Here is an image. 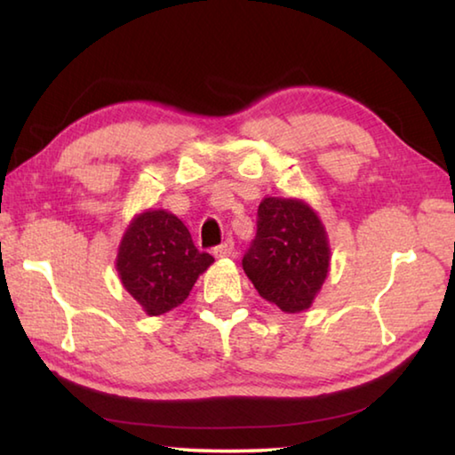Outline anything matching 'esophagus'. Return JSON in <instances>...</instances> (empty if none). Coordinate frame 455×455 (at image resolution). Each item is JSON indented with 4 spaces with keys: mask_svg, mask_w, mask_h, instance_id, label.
I'll return each instance as SVG.
<instances>
[{
    "mask_svg": "<svg viewBox=\"0 0 455 455\" xmlns=\"http://www.w3.org/2000/svg\"><path fill=\"white\" fill-rule=\"evenodd\" d=\"M212 252H214V257H217V259L230 257V255H233V252H235V243L230 241V238H228V241H225L222 244H219L217 249H214Z\"/></svg>",
    "mask_w": 455,
    "mask_h": 455,
    "instance_id": "esophagus-1",
    "label": "esophagus"
}]
</instances>
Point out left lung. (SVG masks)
Masks as SVG:
<instances>
[{
	"label": "left lung",
	"mask_w": 455,
	"mask_h": 455,
	"mask_svg": "<svg viewBox=\"0 0 455 455\" xmlns=\"http://www.w3.org/2000/svg\"><path fill=\"white\" fill-rule=\"evenodd\" d=\"M257 236L243 268L259 295L284 313L309 309L329 273L325 227L299 198L268 196L259 204Z\"/></svg>",
	"instance_id": "8db88e82"
}]
</instances>
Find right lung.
Wrapping results in <instances>:
<instances>
[{
    "mask_svg": "<svg viewBox=\"0 0 455 455\" xmlns=\"http://www.w3.org/2000/svg\"><path fill=\"white\" fill-rule=\"evenodd\" d=\"M212 263L209 252L192 243L184 222L163 209L136 214L116 257L122 284L152 317L187 301L198 275Z\"/></svg>",
    "mask_w": 455,
    "mask_h": 455,
    "instance_id": "right-lung-1",
    "label": "right lung"
}]
</instances>
